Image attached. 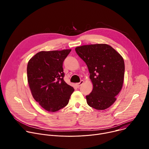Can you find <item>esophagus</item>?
Returning a JSON list of instances; mask_svg holds the SVG:
<instances>
[{
    "instance_id": "1",
    "label": "esophagus",
    "mask_w": 149,
    "mask_h": 149,
    "mask_svg": "<svg viewBox=\"0 0 149 149\" xmlns=\"http://www.w3.org/2000/svg\"><path fill=\"white\" fill-rule=\"evenodd\" d=\"M83 83H84V81L83 80H81V81L79 82H78V83H77L76 85H77V86L78 87H79Z\"/></svg>"
}]
</instances>
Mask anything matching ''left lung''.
Segmentation results:
<instances>
[{"mask_svg":"<svg viewBox=\"0 0 149 149\" xmlns=\"http://www.w3.org/2000/svg\"><path fill=\"white\" fill-rule=\"evenodd\" d=\"M75 51L87 64L93 84L92 92L86 96L88 105L99 110L110 107L123 87V57L107 44L82 45L77 47Z\"/></svg>","mask_w":149,"mask_h":149,"instance_id":"1","label":"left lung"}]
</instances>
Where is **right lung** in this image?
<instances>
[{"instance_id": "add662e5", "label": "right lung", "mask_w": 149, "mask_h": 149, "mask_svg": "<svg viewBox=\"0 0 149 149\" xmlns=\"http://www.w3.org/2000/svg\"><path fill=\"white\" fill-rule=\"evenodd\" d=\"M71 51H40L28 63V82L32 95L48 111L55 112L65 107L74 91L63 80L62 68Z\"/></svg>"}]
</instances>
